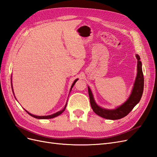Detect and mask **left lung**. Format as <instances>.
Segmentation results:
<instances>
[{
	"mask_svg": "<svg viewBox=\"0 0 157 157\" xmlns=\"http://www.w3.org/2000/svg\"><path fill=\"white\" fill-rule=\"evenodd\" d=\"M137 59V71L133 83L132 90L129 97L121 105L115 107L113 109H108L98 105L95 102L93 93L89 86L88 87V94L90 96V101L92 109L95 113L104 119L117 120L125 117L133 109L134 107L138 104L141 99L144 88V77L142 70V62L140 61V56L138 54L135 55Z\"/></svg>",
	"mask_w": 157,
	"mask_h": 157,
	"instance_id": "obj_1",
	"label": "left lung"
}]
</instances>
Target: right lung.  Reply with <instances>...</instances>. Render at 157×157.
I'll return each instance as SVG.
<instances>
[{
  "label": "right lung",
  "mask_w": 157,
  "mask_h": 157,
  "mask_svg": "<svg viewBox=\"0 0 157 157\" xmlns=\"http://www.w3.org/2000/svg\"><path fill=\"white\" fill-rule=\"evenodd\" d=\"M79 79L78 78H77L76 79H75L74 80V83H72V85H71V88H70V91H71V89H72V87H74V84L75 83V82L78 81ZM10 81H11V87H12V90H13V94H14V91H13V83H12V76H11V79H10ZM14 98H16V97H15V95H14ZM67 102H66V105H65V106H64V107L63 108V109H62V110H60V111H58V112H56V113H53V114H52V115H44V116H38V115H33V114H32V113H29V111H26V109H25L28 113H29L30 115H31L32 117H34V118H36V119H52V118H54V117H58V116H59V115H61L63 112L65 111V109H66V105H67Z\"/></svg>",
  "instance_id": "add662e5"
}]
</instances>
